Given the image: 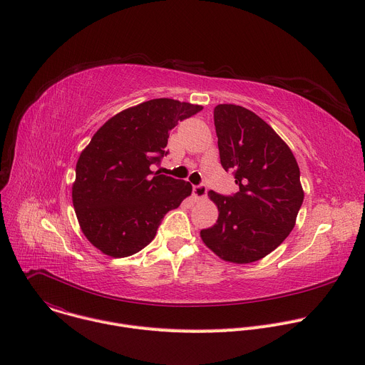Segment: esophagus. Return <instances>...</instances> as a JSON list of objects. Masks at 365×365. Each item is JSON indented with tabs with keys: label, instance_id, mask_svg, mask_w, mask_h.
I'll return each instance as SVG.
<instances>
[{
	"label": "esophagus",
	"instance_id": "esophagus-1",
	"mask_svg": "<svg viewBox=\"0 0 365 365\" xmlns=\"http://www.w3.org/2000/svg\"><path fill=\"white\" fill-rule=\"evenodd\" d=\"M206 192H207V189H206V186H205V185H197V186H193V190H192V193H193V197H195L196 200H200V199H203V197L206 196Z\"/></svg>",
	"mask_w": 365,
	"mask_h": 365
}]
</instances>
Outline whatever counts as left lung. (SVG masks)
Returning <instances> with one entry per match:
<instances>
[{
	"instance_id": "1",
	"label": "left lung",
	"mask_w": 365,
	"mask_h": 365,
	"mask_svg": "<svg viewBox=\"0 0 365 365\" xmlns=\"http://www.w3.org/2000/svg\"><path fill=\"white\" fill-rule=\"evenodd\" d=\"M214 123L221 165L234 172L240 192H207L220 215L214 227L200 231V238L225 262L254 263L293 230L304 196L300 170L289 145L252 111L220 103Z\"/></svg>"
}]
</instances>
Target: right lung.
<instances>
[{
  "instance_id": "1",
  "label": "right lung",
  "mask_w": 365,
  "mask_h": 365,
  "mask_svg": "<svg viewBox=\"0 0 365 365\" xmlns=\"http://www.w3.org/2000/svg\"><path fill=\"white\" fill-rule=\"evenodd\" d=\"M203 107L150 99L103 124L76 163L72 200L81 230L103 254L121 258L148 245L163 217L192 193V185L151 166L168 151L176 124Z\"/></svg>"
}]
</instances>
